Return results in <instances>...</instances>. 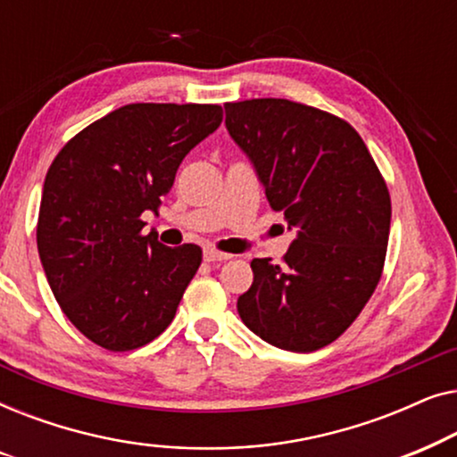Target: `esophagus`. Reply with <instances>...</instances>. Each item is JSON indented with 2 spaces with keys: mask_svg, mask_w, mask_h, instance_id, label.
<instances>
[{
  "mask_svg": "<svg viewBox=\"0 0 457 457\" xmlns=\"http://www.w3.org/2000/svg\"><path fill=\"white\" fill-rule=\"evenodd\" d=\"M230 258H233V255L224 253V252H218V249H214V247H205L204 249V260L205 262H227Z\"/></svg>",
  "mask_w": 457,
  "mask_h": 457,
  "instance_id": "1",
  "label": "esophagus"
}]
</instances>
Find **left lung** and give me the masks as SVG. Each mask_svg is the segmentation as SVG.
<instances>
[{
	"instance_id": "obj_1",
	"label": "left lung",
	"mask_w": 457,
	"mask_h": 457,
	"mask_svg": "<svg viewBox=\"0 0 457 457\" xmlns=\"http://www.w3.org/2000/svg\"><path fill=\"white\" fill-rule=\"evenodd\" d=\"M227 130L247 154L274 212L297 237L280 264L252 262L237 302L260 339L316 352L352 327L383 274L391 197L352 124L289 99L224 104Z\"/></svg>"
}]
</instances>
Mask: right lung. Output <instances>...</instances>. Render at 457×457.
Masks as SVG:
<instances>
[{"mask_svg":"<svg viewBox=\"0 0 457 457\" xmlns=\"http://www.w3.org/2000/svg\"><path fill=\"white\" fill-rule=\"evenodd\" d=\"M222 122L212 104H129L74 135L49 166L37 249L68 320L108 352L147 345L172 322L202 247L143 235L180 162Z\"/></svg>","mask_w":457,"mask_h":457,"instance_id":"obj_1","label":"right lung"}]
</instances>
